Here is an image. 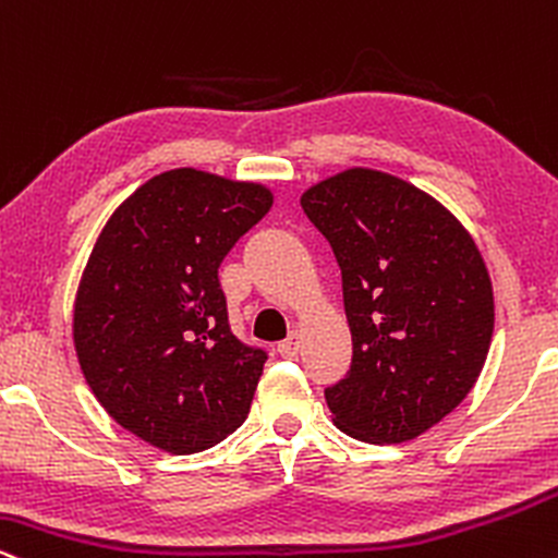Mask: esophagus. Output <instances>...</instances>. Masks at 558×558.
Instances as JSON below:
<instances>
[{
    "label": "esophagus",
    "mask_w": 558,
    "mask_h": 558,
    "mask_svg": "<svg viewBox=\"0 0 558 558\" xmlns=\"http://www.w3.org/2000/svg\"><path fill=\"white\" fill-rule=\"evenodd\" d=\"M277 352L281 357H294L300 352V333H290V337L284 339V342H279Z\"/></svg>",
    "instance_id": "esophagus-1"
}]
</instances>
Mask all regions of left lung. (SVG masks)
Masks as SVG:
<instances>
[{
    "label": "left lung",
    "mask_w": 558,
    "mask_h": 558,
    "mask_svg": "<svg viewBox=\"0 0 558 558\" xmlns=\"http://www.w3.org/2000/svg\"><path fill=\"white\" fill-rule=\"evenodd\" d=\"M342 268L352 365L326 389L333 425L402 444L470 395L494 337V287L473 234L434 195L352 167L303 193Z\"/></svg>",
    "instance_id": "obj_1"
}]
</instances>
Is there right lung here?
Listing matches in <instances>:
<instances>
[{
  "label": "right lung",
  "mask_w": 558,
  "mask_h": 558,
  "mask_svg": "<svg viewBox=\"0 0 558 558\" xmlns=\"http://www.w3.org/2000/svg\"><path fill=\"white\" fill-rule=\"evenodd\" d=\"M258 182L169 169L98 234L72 311L101 408L150 447L195 454L245 423L266 352L229 331L219 266L271 208Z\"/></svg>",
  "instance_id": "add662e5"
}]
</instances>
